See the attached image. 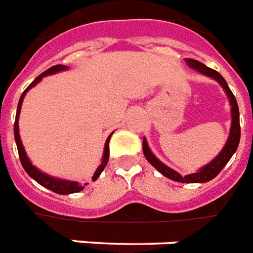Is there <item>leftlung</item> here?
Returning <instances> with one entry per match:
<instances>
[{
    "label": "left lung",
    "mask_w": 253,
    "mask_h": 253,
    "mask_svg": "<svg viewBox=\"0 0 253 253\" xmlns=\"http://www.w3.org/2000/svg\"><path fill=\"white\" fill-rule=\"evenodd\" d=\"M187 66L194 69L200 74L206 75L208 78H212L215 80L217 84H220L223 90L225 91L227 96L229 99V105H231V128H229V135L228 139L225 142L224 147L221 148V151L217 154L216 157L213 158L210 163H207L206 166H203L202 169H199L196 172L188 173L186 176H182L180 173L176 172L175 169H169V166H166L163 162H161L158 159L152 151L150 150L147 144V140L143 138V154L146 159L148 161V163L155 167V169L165 175L166 178L171 179L173 182H180V183H206L210 182L212 179L217 176V173L220 172L221 169H224V166L229 162V159L232 158L236 150H238L239 142H240V119H239V107L238 102H236V98L232 94V91L229 90L228 84L225 82V80L221 77L216 70H212L210 67H207L204 63L199 62V61H195V59H190V58H186Z\"/></svg>",
    "instance_id": "8db88e82"
}]
</instances>
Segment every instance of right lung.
Listing matches in <instances>:
<instances>
[{
	"label": "right lung",
	"instance_id": "right-lung-1",
	"mask_svg": "<svg viewBox=\"0 0 253 253\" xmlns=\"http://www.w3.org/2000/svg\"><path fill=\"white\" fill-rule=\"evenodd\" d=\"M69 67L63 66V65H55V66L50 67L46 71H43L41 75H38L36 80L33 81L32 84H29L26 90L22 92V95L19 98L18 106H17V114H15V122H14V139L15 143H17V150H18L19 159H21V163H22V167L25 169V171L28 172V175L30 178H33L37 183H40L42 187H45L47 190L53 191L55 194H59V195H69V194H75V192H80V191L84 190V184L80 182H74V180H67V179H59L55 178V176H51L49 173L42 172L41 169H37L36 166L33 165L29 157L26 155V151H25L24 144H22V140H21V136H19V128H18V119H19V113H21V106H22V102H24V98L26 95V92L30 90L32 87H34L37 84H40L43 77L46 75H53L57 74L59 71L67 70ZM113 132L109 135V138L106 140L105 148H103V157H102V163L98 166V169H95V172L92 175V180H96L99 178V175L102 173V171L105 169L107 162H109L110 157V150H109V142L110 138H111Z\"/></svg>",
	"mask_w": 253,
	"mask_h": 253
}]
</instances>
